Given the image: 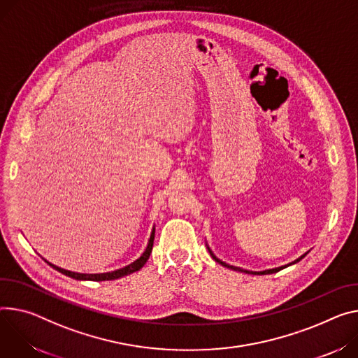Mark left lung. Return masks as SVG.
<instances>
[{"instance_id":"8db88e82","label":"left lung","mask_w":358,"mask_h":358,"mask_svg":"<svg viewBox=\"0 0 358 358\" xmlns=\"http://www.w3.org/2000/svg\"><path fill=\"white\" fill-rule=\"evenodd\" d=\"M208 251H210V254H211V257L215 259V262L218 263V264H221V266H224V267H227V268H231V270H236V271H241V273H247V274H274V273H277V271H280V270H282V268H285V267H288V266H291V264H296V263H299L300 259H303L306 255H307V252L306 254H303L300 258H297L296 262H292V263H289V264H287V266H282V267H277V268H271V270H266V271H248V270H243V268H238V267H234V266H230V264H227V263H224V262H221V259H218L214 254H213V251L208 248Z\"/></svg>"}]
</instances>
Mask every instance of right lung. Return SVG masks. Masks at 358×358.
<instances>
[{
    "label": "right lung",
    "mask_w": 358,
    "mask_h": 358,
    "mask_svg": "<svg viewBox=\"0 0 358 358\" xmlns=\"http://www.w3.org/2000/svg\"><path fill=\"white\" fill-rule=\"evenodd\" d=\"M154 233L155 230L152 229V233L150 236V240H148V245L145 248V251L141 254V257L138 259H136L134 263L125 266L124 268H120V270H115V271H111V273H101V274H81V273H74V271H69V270H64V268H59L57 266H52L51 263H48L52 268H55L57 271H59L61 274L64 275H69L71 278H76V280H88V281H108V280H117V278H121L124 275H128L131 273H136L138 271L140 268H143V266L147 263V259L150 258V254L152 251V244H154Z\"/></svg>",
    "instance_id": "right-lung-1"
}]
</instances>
